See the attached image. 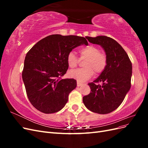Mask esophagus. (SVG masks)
Wrapping results in <instances>:
<instances>
[{
	"mask_svg": "<svg viewBox=\"0 0 148 148\" xmlns=\"http://www.w3.org/2000/svg\"><path fill=\"white\" fill-rule=\"evenodd\" d=\"M83 84V83H80V82H77V86H82V85Z\"/></svg>",
	"mask_w": 148,
	"mask_h": 148,
	"instance_id": "34e87169",
	"label": "esophagus"
}]
</instances>
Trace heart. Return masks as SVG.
Here are the masks:
<instances>
[{
	"instance_id": "b5f03b06",
	"label": "heart",
	"mask_w": 148,
	"mask_h": 148,
	"mask_svg": "<svg viewBox=\"0 0 148 148\" xmlns=\"http://www.w3.org/2000/svg\"><path fill=\"white\" fill-rule=\"evenodd\" d=\"M78 52L81 59H86L84 64L85 68L70 71L69 75L71 78L79 82H85L92 77L95 71L99 74L106 69L107 57L101 53L98 47L93 45L84 46L79 49ZM66 62L70 68L74 69L78 65L79 60L73 52H70L66 57Z\"/></svg>"
}]
</instances>
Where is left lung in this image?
Listing matches in <instances>:
<instances>
[{"label":"left lung","mask_w":148,"mask_h":148,"mask_svg":"<svg viewBox=\"0 0 148 148\" xmlns=\"http://www.w3.org/2000/svg\"><path fill=\"white\" fill-rule=\"evenodd\" d=\"M86 38L89 42L104 49L107 64L98 78L88 83L91 92L83 97V102L93 112L109 114L122 104L131 88L132 62L123 47L114 39L106 36ZM99 82L102 85L96 84Z\"/></svg>","instance_id":"8db88e82"}]
</instances>
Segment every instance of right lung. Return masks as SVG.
<instances>
[{"label":"right lung","instance_id":"right-lung-1","mask_svg":"<svg viewBox=\"0 0 148 148\" xmlns=\"http://www.w3.org/2000/svg\"><path fill=\"white\" fill-rule=\"evenodd\" d=\"M86 38L50 35L26 53L22 78L31 104L37 110L52 114L64 108L70 92L77 86L74 79H61L69 68L66 57L74 48L88 46Z\"/></svg>","mask_w":148,"mask_h":148}]
</instances>
